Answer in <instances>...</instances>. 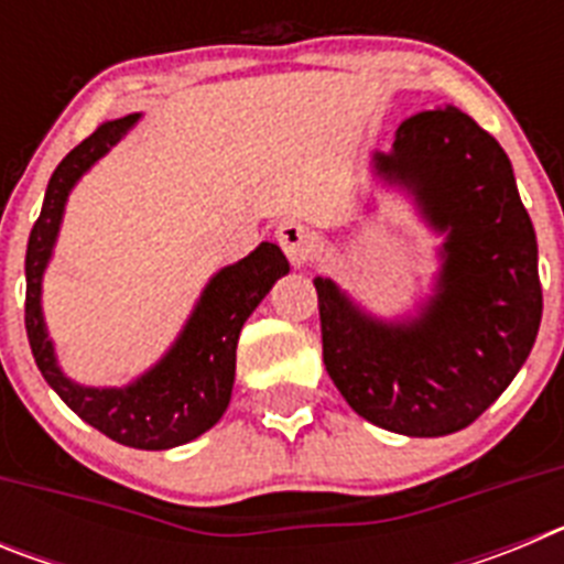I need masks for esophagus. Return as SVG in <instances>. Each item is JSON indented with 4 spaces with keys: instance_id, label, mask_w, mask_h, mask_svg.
<instances>
[{
    "instance_id": "esophagus-1",
    "label": "esophagus",
    "mask_w": 564,
    "mask_h": 564,
    "mask_svg": "<svg viewBox=\"0 0 564 564\" xmlns=\"http://www.w3.org/2000/svg\"><path fill=\"white\" fill-rule=\"evenodd\" d=\"M276 242H279V248L285 251V257L291 259L293 268L305 265L313 253V234L296 220L282 223V226L276 228Z\"/></svg>"
}]
</instances>
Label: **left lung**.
<instances>
[{"label": "left lung", "instance_id": "1", "mask_svg": "<svg viewBox=\"0 0 564 564\" xmlns=\"http://www.w3.org/2000/svg\"><path fill=\"white\" fill-rule=\"evenodd\" d=\"M372 174L443 234L441 271L415 316L378 318L313 279L333 383L364 421L406 437L466 430L514 381L536 341V234L500 143L457 107L398 127Z\"/></svg>", "mask_w": 564, "mask_h": 564}]
</instances>
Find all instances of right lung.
I'll return each instance as SVG.
<instances>
[{"instance_id":"right-lung-1","label":"right lung","mask_w":564,"mask_h":564,"mask_svg":"<svg viewBox=\"0 0 564 564\" xmlns=\"http://www.w3.org/2000/svg\"><path fill=\"white\" fill-rule=\"evenodd\" d=\"M138 121L141 115L134 112L101 123L87 141L78 143L58 163L50 177L42 214L30 231L28 257H24V279H28L24 327L44 381L58 392L69 410L115 443L132 449L161 452L200 437L228 410L234 370H237L239 330L257 311L259 302L268 296L273 282L285 276L291 265L279 246L259 242L246 259L220 268L203 288L192 316L186 318L181 336L174 338L166 356L127 387H84L64 376L53 338L44 325V271L53 259L64 206L73 186Z\"/></svg>"}]
</instances>
